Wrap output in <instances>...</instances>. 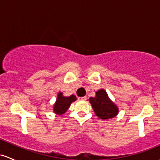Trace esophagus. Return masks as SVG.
I'll list each match as a JSON object with an SVG mask.
<instances>
[{
	"label": "esophagus",
	"instance_id": "esophagus-1",
	"mask_svg": "<svg viewBox=\"0 0 160 160\" xmlns=\"http://www.w3.org/2000/svg\"><path fill=\"white\" fill-rule=\"evenodd\" d=\"M86 99H87V97H86V96L82 97V98H80V100H85Z\"/></svg>",
	"mask_w": 160,
	"mask_h": 160
}]
</instances>
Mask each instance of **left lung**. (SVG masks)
<instances>
[{
    "label": "left lung",
    "instance_id": "1",
    "mask_svg": "<svg viewBox=\"0 0 160 160\" xmlns=\"http://www.w3.org/2000/svg\"><path fill=\"white\" fill-rule=\"evenodd\" d=\"M89 102L96 116L103 120L112 119L119 112L118 107L109 99L108 94L103 89L97 91L95 98H90Z\"/></svg>",
    "mask_w": 160,
    "mask_h": 160
}]
</instances>
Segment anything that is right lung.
<instances>
[{
    "label": "right lung",
    "instance_id": "obj_1",
    "mask_svg": "<svg viewBox=\"0 0 160 160\" xmlns=\"http://www.w3.org/2000/svg\"><path fill=\"white\" fill-rule=\"evenodd\" d=\"M76 100L75 95H71L69 97H65L62 95V92H59L57 94V98L54 105H53V112L56 114H64L70 107L71 103Z\"/></svg>",
    "mask_w": 160,
    "mask_h": 160
}]
</instances>
